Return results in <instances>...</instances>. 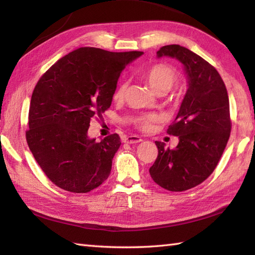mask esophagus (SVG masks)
Listing matches in <instances>:
<instances>
[{
    "instance_id": "obj_1",
    "label": "esophagus",
    "mask_w": 255,
    "mask_h": 255,
    "mask_svg": "<svg viewBox=\"0 0 255 255\" xmlns=\"http://www.w3.org/2000/svg\"><path fill=\"white\" fill-rule=\"evenodd\" d=\"M141 141H142V139L138 136H128L124 139L125 143H139Z\"/></svg>"
}]
</instances>
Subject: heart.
<instances>
[{
    "label": "heart",
    "instance_id": "heart-1",
    "mask_svg": "<svg viewBox=\"0 0 255 255\" xmlns=\"http://www.w3.org/2000/svg\"><path fill=\"white\" fill-rule=\"evenodd\" d=\"M144 79L147 80L150 88L154 91L155 94L164 93L172 90L177 82V74L174 69L166 66V64H155V66L149 68L144 73ZM127 83L122 82L118 85L115 93H114V99L121 100L124 96L125 90H126ZM154 121V116H142L136 119V124L139 127L147 128L151 122Z\"/></svg>",
    "mask_w": 255,
    "mask_h": 255
}]
</instances>
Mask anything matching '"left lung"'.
I'll list each match as a JSON object with an SVG mask.
<instances>
[{
  "label": "left lung",
  "instance_id": "obj_1",
  "mask_svg": "<svg viewBox=\"0 0 255 255\" xmlns=\"http://www.w3.org/2000/svg\"><path fill=\"white\" fill-rule=\"evenodd\" d=\"M156 57L174 58L186 74L187 90L167 133L178 137L174 149L155 141L159 153L150 175L159 186L182 192L204 182L228 142L231 130L226 85L211 64L180 45L162 47Z\"/></svg>",
  "mask_w": 255,
  "mask_h": 255
}]
</instances>
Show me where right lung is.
Listing matches in <instances>:
<instances>
[{
    "label": "right lung",
    "mask_w": 255,
    "mask_h": 255,
    "mask_svg": "<svg viewBox=\"0 0 255 255\" xmlns=\"http://www.w3.org/2000/svg\"><path fill=\"white\" fill-rule=\"evenodd\" d=\"M141 51L82 47L59 59L32 92L26 139L37 163L62 189L88 193L107 180L117 133L90 138L91 118L110 108L123 70Z\"/></svg>",
    "instance_id": "obj_1"
}]
</instances>
